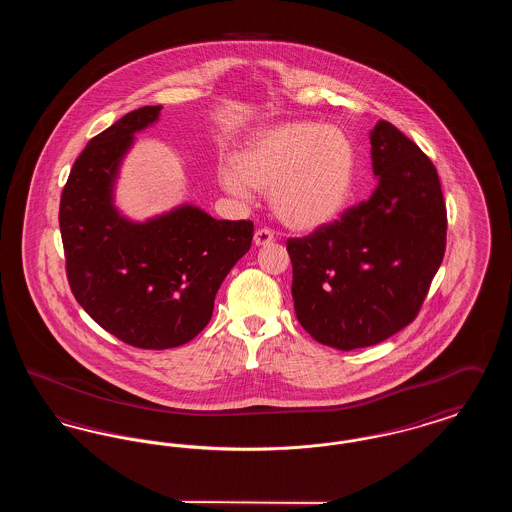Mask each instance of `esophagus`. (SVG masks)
<instances>
[{"label":"esophagus","mask_w":512,"mask_h":512,"mask_svg":"<svg viewBox=\"0 0 512 512\" xmlns=\"http://www.w3.org/2000/svg\"><path fill=\"white\" fill-rule=\"evenodd\" d=\"M276 238H274V234L267 230V228H261V230H257L255 232V236H253V244L257 245V247H265V245H270L274 242Z\"/></svg>","instance_id":"34e87169"}]
</instances>
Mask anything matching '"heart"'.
Instances as JSON below:
<instances>
[{
	"label": "heart",
	"instance_id": "1",
	"mask_svg": "<svg viewBox=\"0 0 512 512\" xmlns=\"http://www.w3.org/2000/svg\"><path fill=\"white\" fill-rule=\"evenodd\" d=\"M219 171L228 194L268 192L270 211L284 226L313 232L340 217L353 192L357 153L334 124L280 122L251 132Z\"/></svg>",
	"mask_w": 512,
	"mask_h": 512
}]
</instances>
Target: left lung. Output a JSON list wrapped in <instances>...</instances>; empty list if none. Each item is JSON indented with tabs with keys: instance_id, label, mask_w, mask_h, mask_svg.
<instances>
[{
	"instance_id": "8db88e82",
	"label": "left lung",
	"mask_w": 512,
	"mask_h": 512,
	"mask_svg": "<svg viewBox=\"0 0 512 512\" xmlns=\"http://www.w3.org/2000/svg\"><path fill=\"white\" fill-rule=\"evenodd\" d=\"M370 199L303 240H288L299 324L341 351L376 345L413 322L445 253L438 171L386 121L370 130Z\"/></svg>"
}]
</instances>
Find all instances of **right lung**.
I'll use <instances>...</instances> for the list:
<instances>
[{"label": "right lung", "instance_id": "add662e5", "mask_svg": "<svg viewBox=\"0 0 512 512\" xmlns=\"http://www.w3.org/2000/svg\"><path fill=\"white\" fill-rule=\"evenodd\" d=\"M161 105L130 111L74 163L59 226L76 301L115 338L140 349L184 345L207 326L222 280L244 257L253 222L217 220L182 203L146 220L115 203L122 161Z\"/></svg>", "mask_w": 512, "mask_h": 512}]
</instances>
